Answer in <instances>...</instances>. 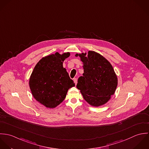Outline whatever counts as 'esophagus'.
I'll list each match as a JSON object with an SVG mask.
<instances>
[{"mask_svg":"<svg viewBox=\"0 0 149 149\" xmlns=\"http://www.w3.org/2000/svg\"><path fill=\"white\" fill-rule=\"evenodd\" d=\"M73 81H74V83H75V85H76L77 84V78H74Z\"/></svg>","mask_w":149,"mask_h":149,"instance_id":"esophagus-1","label":"esophagus"}]
</instances>
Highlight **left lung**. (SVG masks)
Returning a JSON list of instances; mask_svg holds the SVG:
<instances>
[{"label": "left lung", "mask_w": 149, "mask_h": 149, "mask_svg": "<svg viewBox=\"0 0 149 149\" xmlns=\"http://www.w3.org/2000/svg\"><path fill=\"white\" fill-rule=\"evenodd\" d=\"M75 56L80 58L84 69L83 76L78 79L77 89L91 106L104 105L114 94L118 83L112 64L102 55L93 51Z\"/></svg>", "instance_id": "8db88e82"}]
</instances>
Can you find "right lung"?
I'll return each mask as SVG.
<instances>
[{"label": "right lung", "instance_id": "right-lung-1", "mask_svg": "<svg viewBox=\"0 0 149 149\" xmlns=\"http://www.w3.org/2000/svg\"><path fill=\"white\" fill-rule=\"evenodd\" d=\"M70 56L64 52L43 57L35 65L30 77L29 87L33 97L48 108H55L66 97L68 89L75 86L63 63Z\"/></svg>", "mask_w": 149, "mask_h": 149}]
</instances>
